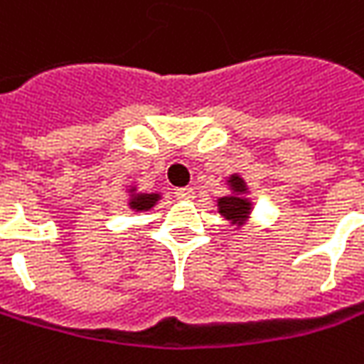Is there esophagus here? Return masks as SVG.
I'll list each match as a JSON object with an SVG mask.
<instances>
[{
  "label": "esophagus",
  "mask_w": 364,
  "mask_h": 364,
  "mask_svg": "<svg viewBox=\"0 0 364 364\" xmlns=\"http://www.w3.org/2000/svg\"><path fill=\"white\" fill-rule=\"evenodd\" d=\"M175 197L181 199V201H189V199L195 197V191H193L191 187H181V189H175Z\"/></svg>",
  "instance_id": "34e87169"
}]
</instances>
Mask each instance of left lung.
Instances as JSON below:
<instances>
[{
  "instance_id": "8db88e82",
  "label": "left lung",
  "mask_w": 364,
  "mask_h": 364,
  "mask_svg": "<svg viewBox=\"0 0 364 364\" xmlns=\"http://www.w3.org/2000/svg\"><path fill=\"white\" fill-rule=\"evenodd\" d=\"M231 187H233V191L243 193V179L241 177H231ZM249 207H251V203L247 199H241V197H235V195L219 199V213H223L231 221H243L247 213H249Z\"/></svg>"
}]
</instances>
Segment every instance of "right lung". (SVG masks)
I'll return each instance as SVG.
<instances>
[{"mask_svg": "<svg viewBox=\"0 0 364 364\" xmlns=\"http://www.w3.org/2000/svg\"><path fill=\"white\" fill-rule=\"evenodd\" d=\"M159 199V195L157 193H143V195H135V197H131L129 207L131 209H135V211H147L151 209L155 203Z\"/></svg>", "mask_w": 364, "mask_h": 364, "instance_id": "right-lung-1", "label": "right lung"}]
</instances>
